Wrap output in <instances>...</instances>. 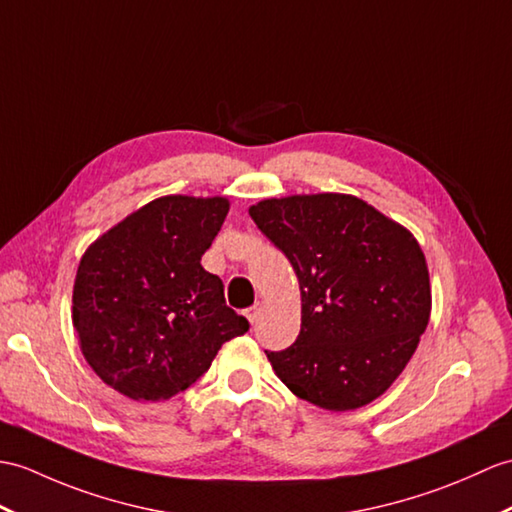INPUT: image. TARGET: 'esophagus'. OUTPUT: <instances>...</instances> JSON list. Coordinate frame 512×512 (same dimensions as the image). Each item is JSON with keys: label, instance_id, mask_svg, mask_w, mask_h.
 I'll list each match as a JSON object with an SVG mask.
<instances>
[{"label": "esophagus", "instance_id": "34e87169", "mask_svg": "<svg viewBox=\"0 0 512 512\" xmlns=\"http://www.w3.org/2000/svg\"><path fill=\"white\" fill-rule=\"evenodd\" d=\"M261 310H264V305H261V303H255L253 307H248V310L244 312L246 318H248V323L255 325L257 320H259V316H261Z\"/></svg>", "mask_w": 512, "mask_h": 512}]
</instances>
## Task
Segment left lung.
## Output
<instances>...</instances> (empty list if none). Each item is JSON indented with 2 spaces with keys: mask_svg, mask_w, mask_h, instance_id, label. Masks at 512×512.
I'll return each instance as SVG.
<instances>
[{
  "mask_svg": "<svg viewBox=\"0 0 512 512\" xmlns=\"http://www.w3.org/2000/svg\"><path fill=\"white\" fill-rule=\"evenodd\" d=\"M248 213L290 259L301 288L299 338L266 351L277 377L331 412L384 395L430 323V272L417 237L351 194L266 198Z\"/></svg>",
  "mask_w": 512,
  "mask_h": 512,
  "instance_id": "8db88e82",
  "label": "left lung"
}]
</instances>
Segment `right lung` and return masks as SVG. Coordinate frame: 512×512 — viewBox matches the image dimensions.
<instances>
[{
	"instance_id": "1",
	"label": "right lung",
	"mask_w": 512,
	"mask_h": 512,
	"mask_svg": "<svg viewBox=\"0 0 512 512\" xmlns=\"http://www.w3.org/2000/svg\"><path fill=\"white\" fill-rule=\"evenodd\" d=\"M229 198L161 196L133 211L82 255L71 320L80 351L106 386L135 401L170 399L207 371L248 320L224 301L200 257Z\"/></svg>"
}]
</instances>
